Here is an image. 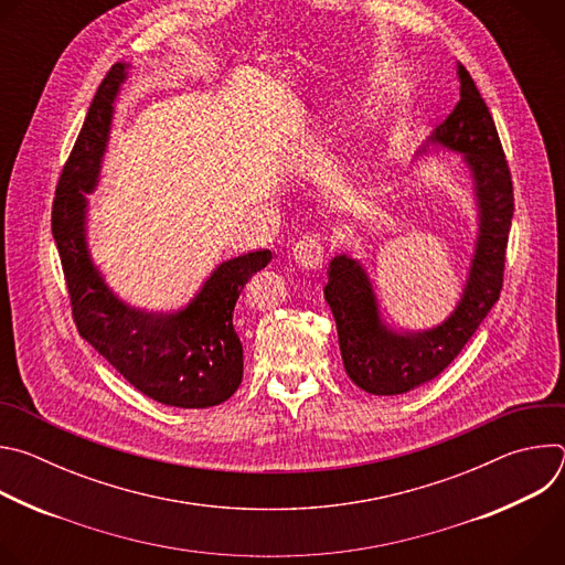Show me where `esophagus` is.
Wrapping results in <instances>:
<instances>
[{
  "label": "esophagus",
  "instance_id": "esophagus-1",
  "mask_svg": "<svg viewBox=\"0 0 565 565\" xmlns=\"http://www.w3.org/2000/svg\"><path fill=\"white\" fill-rule=\"evenodd\" d=\"M292 257L301 268H319L321 262H324V244H321L319 234L315 232L301 234L292 248Z\"/></svg>",
  "mask_w": 565,
  "mask_h": 565
}]
</instances>
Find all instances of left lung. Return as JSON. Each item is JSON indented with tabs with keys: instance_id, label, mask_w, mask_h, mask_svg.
<instances>
[{
	"instance_id": "left-lung-1",
	"label": "left lung",
	"mask_w": 565,
	"mask_h": 565,
	"mask_svg": "<svg viewBox=\"0 0 565 565\" xmlns=\"http://www.w3.org/2000/svg\"><path fill=\"white\" fill-rule=\"evenodd\" d=\"M456 77L460 100L436 127L431 142L465 153L480 207V234L469 279L454 315L434 331L393 333L377 317L375 297L360 264L347 255L331 262L324 299L335 317L344 369L360 388L373 395L405 393L443 373L503 290L514 214L512 174L494 118L460 62Z\"/></svg>"
}]
</instances>
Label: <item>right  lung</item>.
Returning a JSON list of instances; mask_svg holds the SVG:
<instances>
[{
    "instance_id": "1",
    "label": "right lung",
    "mask_w": 565,
    "mask_h": 565,
    "mask_svg": "<svg viewBox=\"0 0 565 565\" xmlns=\"http://www.w3.org/2000/svg\"><path fill=\"white\" fill-rule=\"evenodd\" d=\"M122 79L125 66L114 64L92 100L55 188L51 230L71 315L77 333L147 397L181 409L214 407L244 377V347L232 327L236 299L273 255L255 250L223 262L201 292L183 310L170 315L134 310L109 292L87 253L83 192L96 185L111 105Z\"/></svg>"
}]
</instances>
